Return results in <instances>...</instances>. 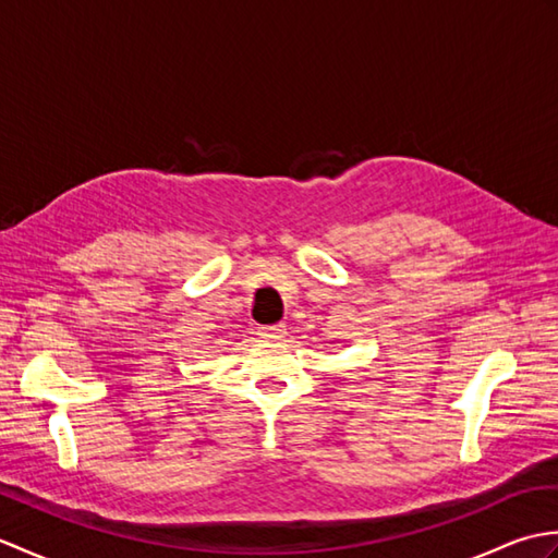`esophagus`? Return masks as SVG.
<instances>
[{
	"instance_id": "1",
	"label": "esophagus",
	"mask_w": 558,
	"mask_h": 558,
	"mask_svg": "<svg viewBox=\"0 0 558 558\" xmlns=\"http://www.w3.org/2000/svg\"><path fill=\"white\" fill-rule=\"evenodd\" d=\"M288 333V328L282 324H272V326H260L258 328V338L264 340H282Z\"/></svg>"
}]
</instances>
